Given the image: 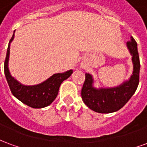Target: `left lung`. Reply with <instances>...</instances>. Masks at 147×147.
<instances>
[{
  "label": "left lung",
  "instance_id": "obj_1",
  "mask_svg": "<svg viewBox=\"0 0 147 147\" xmlns=\"http://www.w3.org/2000/svg\"><path fill=\"white\" fill-rule=\"evenodd\" d=\"M127 46L132 56L133 72L127 81L113 88H99L93 86L94 80L91 75L85 74L86 78L81 90V96L85 105L99 113H110L119 110L129 101L136 92L139 82V53L136 40L131 37Z\"/></svg>",
  "mask_w": 147,
  "mask_h": 147
}]
</instances>
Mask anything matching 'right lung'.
<instances>
[{"label": "right lung", "mask_w": 147, "mask_h": 147, "mask_svg": "<svg viewBox=\"0 0 147 147\" xmlns=\"http://www.w3.org/2000/svg\"><path fill=\"white\" fill-rule=\"evenodd\" d=\"M14 36L15 34H13L8 44L5 61V75L11 94L24 104L31 108L41 109L46 107L54 101L62 82L67 80L72 74L73 71L69 70L64 73L54 74L43 83L34 86H25L21 84L11 76L8 67L10 43L14 38Z\"/></svg>", "instance_id": "right-lung-1"}]
</instances>
